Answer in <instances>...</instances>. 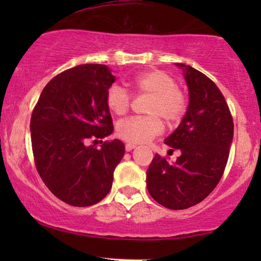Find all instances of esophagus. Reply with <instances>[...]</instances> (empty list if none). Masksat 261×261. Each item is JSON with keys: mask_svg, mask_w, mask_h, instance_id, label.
I'll use <instances>...</instances> for the list:
<instances>
[{"mask_svg": "<svg viewBox=\"0 0 261 261\" xmlns=\"http://www.w3.org/2000/svg\"><path fill=\"white\" fill-rule=\"evenodd\" d=\"M136 147V145H135V143H126V145H125V149H126L127 152H130V151H133V149Z\"/></svg>", "mask_w": 261, "mask_h": 261, "instance_id": "obj_1", "label": "esophagus"}]
</instances>
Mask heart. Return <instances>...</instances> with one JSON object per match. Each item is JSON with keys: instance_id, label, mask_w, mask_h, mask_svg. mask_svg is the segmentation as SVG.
<instances>
[{"instance_id": "obj_1", "label": "heart", "mask_w": 261, "mask_h": 261, "mask_svg": "<svg viewBox=\"0 0 261 261\" xmlns=\"http://www.w3.org/2000/svg\"><path fill=\"white\" fill-rule=\"evenodd\" d=\"M130 86L139 94H148L152 99L147 107L148 116H131L118 124V135L130 143L148 142L163 130L167 124L174 125L181 120L187 112V97L178 88L175 80L161 70H149L137 74ZM108 109L116 115H122L131 106V95L119 85L108 88L106 94Z\"/></svg>"}]
</instances>
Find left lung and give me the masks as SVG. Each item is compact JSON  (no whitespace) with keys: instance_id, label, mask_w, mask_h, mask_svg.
<instances>
[{"instance_id":"left-lung-1","label":"left lung","mask_w":261,"mask_h":261,"mask_svg":"<svg viewBox=\"0 0 261 261\" xmlns=\"http://www.w3.org/2000/svg\"><path fill=\"white\" fill-rule=\"evenodd\" d=\"M184 68L189 106L178 128L164 140L181 154L174 163L155 154L147 169L148 193L170 210L201 202L222 178L233 140L232 114L218 87L191 66Z\"/></svg>"}]
</instances>
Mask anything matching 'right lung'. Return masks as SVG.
Instances as JSON below:
<instances>
[{"label":"right lung","instance_id":"add662e5","mask_svg":"<svg viewBox=\"0 0 261 261\" xmlns=\"http://www.w3.org/2000/svg\"><path fill=\"white\" fill-rule=\"evenodd\" d=\"M115 77L106 65L68 68L45 86L31 119L37 170L49 190L68 205L99 202L113 185L114 170L124 157L120 140L100 141L113 133L106 103Z\"/></svg>","mask_w":261,"mask_h":261}]
</instances>
